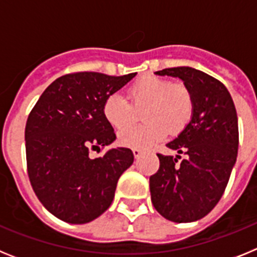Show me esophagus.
<instances>
[{
	"instance_id": "1",
	"label": "esophagus",
	"mask_w": 257,
	"mask_h": 257,
	"mask_svg": "<svg viewBox=\"0 0 257 257\" xmlns=\"http://www.w3.org/2000/svg\"><path fill=\"white\" fill-rule=\"evenodd\" d=\"M133 153H134V157H135L136 160H138V158H139V157L142 156V151H140V149L134 148V149H133Z\"/></svg>"
}]
</instances>
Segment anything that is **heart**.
Returning <instances> with one entry per match:
<instances>
[{
    "instance_id": "1",
    "label": "heart",
    "mask_w": 257,
    "mask_h": 257,
    "mask_svg": "<svg viewBox=\"0 0 257 257\" xmlns=\"http://www.w3.org/2000/svg\"><path fill=\"white\" fill-rule=\"evenodd\" d=\"M126 97L114 92L103 104V115L109 124L123 128L135 120L137 112L144 110V125L123 129L118 134V143L127 148L147 149L170 134L176 135L192 119L193 97L184 85H174L158 76H143L127 90Z\"/></svg>"
}]
</instances>
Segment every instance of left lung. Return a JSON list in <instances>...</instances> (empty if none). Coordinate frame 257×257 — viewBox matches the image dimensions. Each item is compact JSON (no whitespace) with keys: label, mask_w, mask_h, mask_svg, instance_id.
Wrapping results in <instances>:
<instances>
[{"label":"left lung","mask_w":257,"mask_h":257,"mask_svg":"<svg viewBox=\"0 0 257 257\" xmlns=\"http://www.w3.org/2000/svg\"><path fill=\"white\" fill-rule=\"evenodd\" d=\"M180 78L192 94V119L166 144L178 158L157 154L160 169L149 178L152 203L165 219L192 222L206 216L221 198L238 153V118L228 88L216 78L190 67L154 72Z\"/></svg>","instance_id":"1"}]
</instances>
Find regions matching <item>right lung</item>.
<instances>
[{"mask_svg":"<svg viewBox=\"0 0 257 257\" xmlns=\"http://www.w3.org/2000/svg\"><path fill=\"white\" fill-rule=\"evenodd\" d=\"M135 76L65 74L32 109L26 126L29 180L41 203L58 219L86 224L112 205L118 179L134 162L133 152L113 148L94 160L88 153L115 140L103 115L104 100Z\"/></svg>","mask_w":257,"mask_h":257,"instance_id":"1","label":"right lung"}]
</instances>
